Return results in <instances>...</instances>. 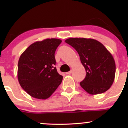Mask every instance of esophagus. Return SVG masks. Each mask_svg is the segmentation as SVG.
<instances>
[{
  "label": "esophagus",
  "mask_w": 128,
  "mask_h": 128,
  "mask_svg": "<svg viewBox=\"0 0 128 128\" xmlns=\"http://www.w3.org/2000/svg\"><path fill=\"white\" fill-rule=\"evenodd\" d=\"M71 73H72V71H70V72H66V74H71Z\"/></svg>",
  "instance_id": "1"
}]
</instances>
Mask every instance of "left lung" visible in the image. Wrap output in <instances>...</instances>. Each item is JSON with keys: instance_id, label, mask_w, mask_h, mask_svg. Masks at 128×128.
<instances>
[{"instance_id": "obj_1", "label": "left lung", "mask_w": 128, "mask_h": 128, "mask_svg": "<svg viewBox=\"0 0 128 128\" xmlns=\"http://www.w3.org/2000/svg\"><path fill=\"white\" fill-rule=\"evenodd\" d=\"M66 42L74 48L86 71L80 86L90 94H98L110 88L114 82L116 63L112 55L94 39L70 38Z\"/></svg>"}]
</instances>
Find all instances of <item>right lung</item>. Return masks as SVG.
I'll return each instance as SVG.
<instances>
[{"label":"right lung","mask_w":128,"mask_h":128,"mask_svg":"<svg viewBox=\"0 0 128 128\" xmlns=\"http://www.w3.org/2000/svg\"><path fill=\"white\" fill-rule=\"evenodd\" d=\"M62 41L47 38L30 44L18 60L17 77L20 86L36 99L44 100L62 80L55 67V52Z\"/></svg>","instance_id":"add662e5"}]
</instances>
